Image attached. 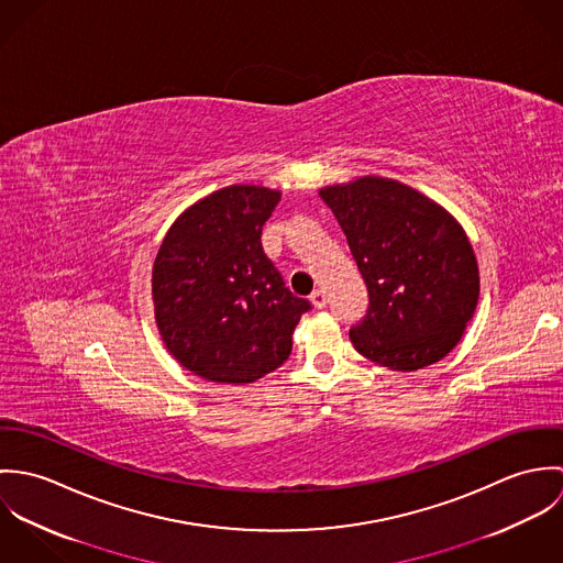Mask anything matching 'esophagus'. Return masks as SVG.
Returning a JSON list of instances; mask_svg holds the SVG:
<instances>
[{"instance_id": "1", "label": "esophagus", "mask_w": 563, "mask_h": 563, "mask_svg": "<svg viewBox=\"0 0 563 563\" xmlns=\"http://www.w3.org/2000/svg\"><path fill=\"white\" fill-rule=\"evenodd\" d=\"M310 301L314 303V308H319V310H322L324 306H327V295H324V290H314L312 295H310Z\"/></svg>"}]
</instances>
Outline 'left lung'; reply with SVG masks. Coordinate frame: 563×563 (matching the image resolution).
<instances>
[{"label": "left lung", "instance_id": "8db88e82", "mask_svg": "<svg viewBox=\"0 0 563 563\" xmlns=\"http://www.w3.org/2000/svg\"><path fill=\"white\" fill-rule=\"evenodd\" d=\"M368 288L349 331L366 360L411 373L446 357L479 301V266L460 221L393 177L362 175L319 190Z\"/></svg>", "mask_w": 563, "mask_h": 563}]
</instances>
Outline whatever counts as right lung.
Here are the masks:
<instances>
[{"mask_svg": "<svg viewBox=\"0 0 563 563\" xmlns=\"http://www.w3.org/2000/svg\"><path fill=\"white\" fill-rule=\"evenodd\" d=\"M282 192L234 184L188 206L168 228L152 268L162 342L192 375L253 384L292 351L310 310L262 249V228Z\"/></svg>", "mask_w": 563, "mask_h": 563, "instance_id": "1", "label": "right lung"}]
</instances>
